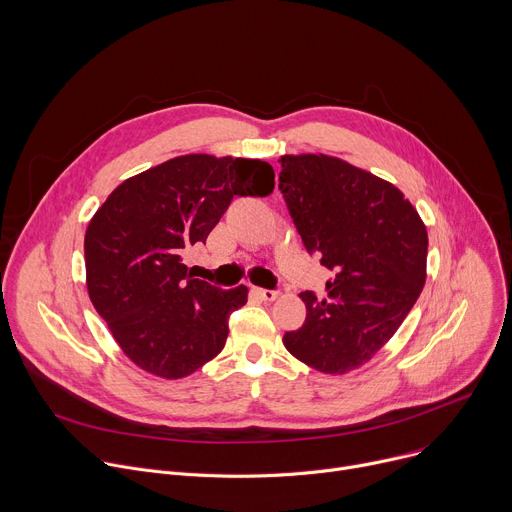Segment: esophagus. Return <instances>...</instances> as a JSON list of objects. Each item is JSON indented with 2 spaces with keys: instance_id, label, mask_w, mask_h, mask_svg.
<instances>
[{
  "instance_id": "34e87169",
  "label": "esophagus",
  "mask_w": 512,
  "mask_h": 512,
  "mask_svg": "<svg viewBox=\"0 0 512 512\" xmlns=\"http://www.w3.org/2000/svg\"><path fill=\"white\" fill-rule=\"evenodd\" d=\"M253 294H255L259 300H263V302H273V300H277L279 291H277V289H263V287H253Z\"/></svg>"
}]
</instances>
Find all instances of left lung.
Segmentation results:
<instances>
[{
    "label": "left lung",
    "instance_id": "8db88e82",
    "mask_svg": "<svg viewBox=\"0 0 512 512\" xmlns=\"http://www.w3.org/2000/svg\"><path fill=\"white\" fill-rule=\"evenodd\" d=\"M279 190L308 253L336 271L328 300L304 291L306 322L283 334L308 367L344 375L397 332L425 283L427 231L393 184L324 154L281 156Z\"/></svg>",
    "mask_w": 512,
    "mask_h": 512
}]
</instances>
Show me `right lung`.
Segmentation results:
<instances>
[{
  "label": "right lung",
  "instance_id": "obj_1",
  "mask_svg": "<svg viewBox=\"0 0 512 512\" xmlns=\"http://www.w3.org/2000/svg\"><path fill=\"white\" fill-rule=\"evenodd\" d=\"M267 162L190 154L119 184L85 235L89 298L121 350L162 379H182L223 350L247 287L194 279L182 255L221 221L233 196H267Z\"/></svg>",
  "mask_w": 512,
  "mask_h": 512
}]
</instances>
